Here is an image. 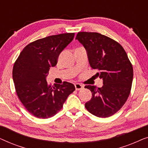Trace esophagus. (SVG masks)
<instances>
[{
  "label": "esophagus",
  "instance_id": "esophagus-1",
  "mask_svg": "<svg viewBox=\"0 0 148 148\" xmlns=\"http://www.w3.org/2000/svg\"><path fill=\"white\" fill-rule=\"evenodd\" d=\"M75 87L76 90H82V89L84 88V86L81 84H75Z\"/></svg>",
  "mask_w": 148,
  "mask_h": 148
}]
</instances>
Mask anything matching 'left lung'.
<instances>
[{"label":"left lung","instance_id":"left-lung-1","mask_svg":"<svg viewBox=\"0 0 148 148\" xmlns=\"http://www.w3.org/2000/svg\"><path fill=\"white\" fill-rule=\"evenodd\" d=\"M75 40L86 48L89 62L103 80L102 88L86 86L92 97L85 107L95 116L106 118L122 108L130 94L133 70L120 44L97 32H79Z\"/></svg>","mask_w":148,"mask_h":148}]
</instances>
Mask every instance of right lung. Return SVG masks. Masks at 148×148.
Instances as JSON below:
<instances>
[{
	"label": "right lung",
	"instance_id": "add662e5",
	"mask_svg": "<svg viewBox=\"0 0 148 148\" xmlns=\"http://www.w3.org/2000/svg\"><path fill=\"white\" fill-rule=\"evenodd\" d=\"M74 33L50 36L28 44L14 64L13 78L17 96L30 114L39 119L53 116L61 110L67 97L75 90L74 85H48L50 68L73 40Z\"/></svg>",
	"mask_w": 148,
	"mask_h": 148
}]
</instances>
